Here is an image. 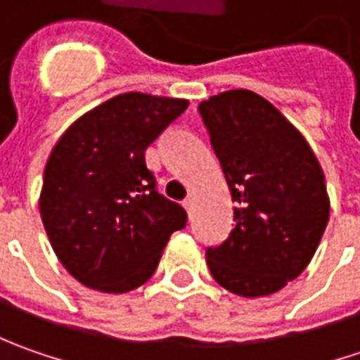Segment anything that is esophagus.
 Listing matches in <instances>:
<instances>
[{
    "mask_svg": "<svg viewBox=\"0 0 360 360\" xmlns=\"http://www.w3.org/2000/svg\"><path fill=\"white\" fill-rule=\"evenodd\" d=\"M182 206L186 208L188 216H192V212H194V198H192V196H190V198H186V200L182 202Z\"/></svg>",
    "mask_w": 360,
    "mask_h": 360,
    "instance_id": "obj_1",
    "label": "esophagus"
}]
</instances>
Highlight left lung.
Masks as SVG:
<instances>
[{
  "label": "left lung",
  "mask_w": 360,
  "mask_h": 360,
  "mask_svg": "<svg viewBox=\"0 0 360 360\" xmlns=\"http://www.w3.org/2000/svg\"><path fill=\"white\" fill-rule=\"evenodd\" d=\"M234 208V229L206 264L244 298L278 292L309 266L330 214L325 172L307 138L250 90L200 102Z\"/></svg>",
  "instance_id": "obj_1"
}]
</instances>
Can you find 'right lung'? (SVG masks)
Segmentation results:
<instances>
[{"label": "right lung", "instance_id": "add662e5", "mask_svg": "<svg viewBox=\"0 0 360 360\" xmlns=\"http://www.w3.org/2000/svg\"><path fill=\"white\" fill-rule=\"evenodd\" d=\"M188 100L126 91L86 112L49 154L39 214L77 283L122 295L150 281L186 210L156 190L146 148Z\"/></svg>", "mask_w": 360, "mask_h": 360}]
</instances>
